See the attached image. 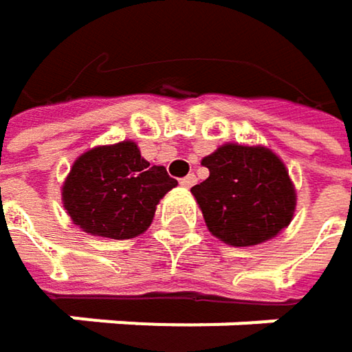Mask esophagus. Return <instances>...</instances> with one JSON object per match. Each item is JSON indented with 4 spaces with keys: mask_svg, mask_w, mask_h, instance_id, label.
Returning <instances> with one entry per match:
<instances>
[{
    "mask_svg": "<svg viewBox=\"0 0 352 352\" xmlns=\"http://www.w3.org/2000/svg\"><path fill=\"white\" fill-rule=\"evenodd\" d=\"M195 181H197V179H195V175L191 173V175L183 177V179H181L179 183H181V187H185V189H189V187H193V185H195Z\"/></svg>",
    "mask_w": 352,
    "mask_h": 352,
    "instance_id": "1",
    "label": "esophagus"
}]
</instances>
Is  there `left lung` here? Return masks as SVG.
<instances>
[{
	"instance_id": "left-lung-1",
	"label": "left lung",
	"mask_w": 352,
	"mask_h": 352,
	"mask_svg": "<svg viewBox=\"0 0 352 352\" xmlns=\"http://www.w3.org/2000/svg\"><path fill=\"white\" fill-rule=\"evenodd\" d=\"M201 165L210 177L191 193L216 239L232 246L261 245L289 226L296 189L273 151L228 142L204 157Z\"/></svg>"
}]
</instances>
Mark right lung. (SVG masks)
<instances>
[{"instance_id":"obj_1","label":"right lung","mask_w":352,"mask_h":352,"mask_svg":"<svg viewBox=\"0 0 352 352\" xmlns=\"http://www.w3.org/2000/svg\"><path fill=\"white\" fill-rule=\"evenodd\" d=\"M177 185L165 167L140 157L136 142L124 140L83 153L63 185V204L73 224L113 241L142 234L157 204Z\"/></svg>"}]
</instances>
